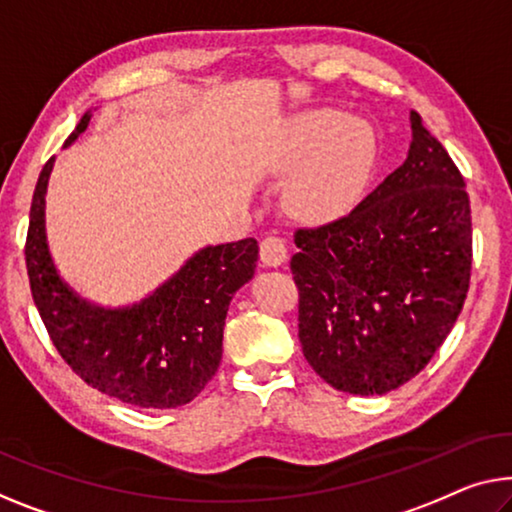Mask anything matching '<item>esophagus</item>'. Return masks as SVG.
I'll return each instance as SVG.
<instances>
[{
    "instance_id": "esophagus-1",
    "label": "esophagus",
    "mask_w": 512,
    "mask_h": 512,
    "mask_svg": "<svg viewBox=\"0 0 512 512\" xmlns=\"http://www.w3.org/2000/svg\"><path fill=\"white\" fill-rule=\"evenodd\" d=\"M259 259H262L264 266H273V269L280 264H285L287 259L285 241H282L280 236H266L262 246H259Z\"/></svg>"
}]
</instances>
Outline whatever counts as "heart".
Listing matches in <instances>:
<instances>
[{"label": "heart", "mask_w": 512, "mask_h": 512, "mask_svg": "<svg viewBox=\"0 0 512 512\" xmlns=\"http://www.w3.org/2000/svg\"><path fill=\"white\" fill-rule=\"evenodd\" d=\"M377 163V137L368 121L335 110L289 117L271 142L266 165L289 174L285 207L305 223H333L356 207Z\"/></svg>", "instance_id": "b5f03b06"}]
</instances>
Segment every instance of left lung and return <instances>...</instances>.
<instances>
[{
    "label": "left lung",
    "mask_w": 512,
    "mask_h": 512,
    "mask_svg": "<svg viewBox=\"0 0 512 512\" xmlns=\"http://www.w3.org/2000/svg\"><path fill=\"white\" fill-rule=\"evenodd\" d=\"M404 163L347 213L294 236L299 340L326 384L384 395L451 333L471 278V207L437 137L409 112Z\"/></svg>",
    "instance_id": "1"
}]
</instances>
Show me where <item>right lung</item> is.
Masks as SVG:
<instances>
[{"mask_svg":"<svg viewBox=\"0 0 512 512\" xmlns=\"http://www.w3.org/2000/svg\"><path fill=\"white\" fill-rule=\"evenodd\" d=\"M94 110L82 114L64 149L87 131ZM52 167L55 156L36 181L25 248L32 296L52 345L75 375L114 400L142 409H174L195 400L223 358L234 294L255 276L257 241L200 248L140 301H89L61 278L50 253L45 195Z\"/></svg>","mask_w":512,"mask_h":512,"instance_id":"right-lung-1","label":"right lung"}]
</instances>
